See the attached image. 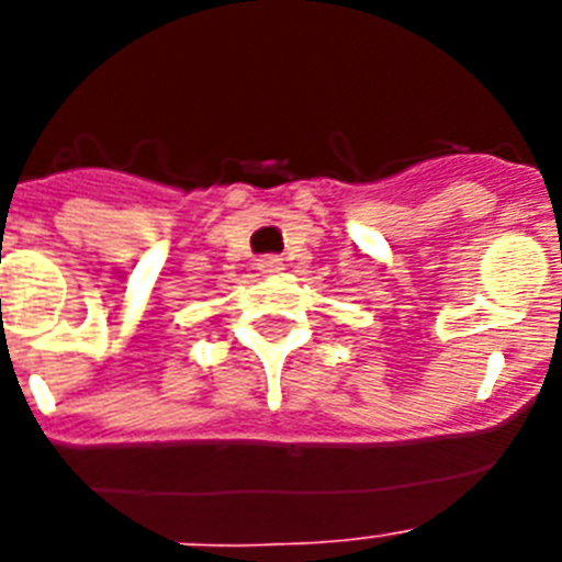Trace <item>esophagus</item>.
<instances>
[{"instance_id":"34e87169","label":"esophagus","mask_w":562,"mask_h":562,"mask_svg":"<svg viewBox=\"0 0 562 562\" xmlns=\"http://www.w3.org/2000/svg\"><path fill=\"white\" fill-rule=\"evenodd\" d=\"M256 268H259V273H265V277H273V273L282 271V259H277V256H262V259L256 262Z\"/></svg>"}]
</instances>
